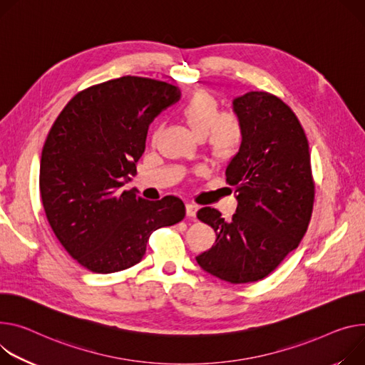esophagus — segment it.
I'll return each instance as SVG.
<instances>
[{"mask_svg":"<svg viewBox=\"0 0 365 365\" xmlns=\"http://www.w3.org/2000/svg\"><path fill=\"white\" fill-rule=\"evenodd\" d=\"M196 211H197V207H196V205L186 204V215H187V217L195 218V217H196Z\"/></svg>","mask_w":365,"mask_h":365,"instance_id":"1","label":"esophagus"}]
</instances>
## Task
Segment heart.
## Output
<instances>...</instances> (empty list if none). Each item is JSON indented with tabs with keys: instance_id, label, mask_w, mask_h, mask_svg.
<instances>
[{
	"instance_id": "1",
	"label": "heart",
	"mask_w": 365,
	"mask_h": 365,
	"mask_svg": "<svg viewBox=\"0 0 365 365\" xmlns=\"http://www.w3.org/2000/svg\"><path fill=\"white\" fill-rule=\"evenodd\" d=\"M220 110L217 98L201 90L180 105L179 115L196 137L204 138L212 158L228 161L240 148L243 128L235 113Z\"/></svg>"
}]
</instances>
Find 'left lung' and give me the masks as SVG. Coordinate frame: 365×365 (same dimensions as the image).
Segmentation results:
<instances>
[{"label":"left lung","instance_id":"left-lung-1","mask_svg":"<svg viewBox=\"0 0 365 365\" xmlns=\"http://www.w3.org/2000/svg\"><path fill=\"white\" fill-rule=\"evenodd\" d=\"M233 109L243 138L225 176L239 204L230 221L211 207L197 211L217 239L196 262L222 281L247 284L268 277L302 242L313 212L314 182L304 129L279 97L249 91L235 98Z\"/></svg>","mask_w":365,"mask_h":365}]
</instances>
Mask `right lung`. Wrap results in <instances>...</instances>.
Returning a JSON list of instances; mask_svg holds the SVG:
<instances>
[{
	"mask_svg": "<svg viewBox=\"0 0 365 365\" xmlns=\"http://www.w3.org/2000/svg\"><path fill=\"white\" fill-rule=\"evenodd\" d=\"M179 97L173 84L126 76L77 93L53 122L41 157V197L56 239L86 269L134 267L153 231L185 218L176 196L147 201L122 189L137 173L150 123Z\"/></svg>",
	"mask_w": 365,
	"mask_h": 365,
	"instance_id": "add662e5",
	"label": "right lung"
}]
</instances>
